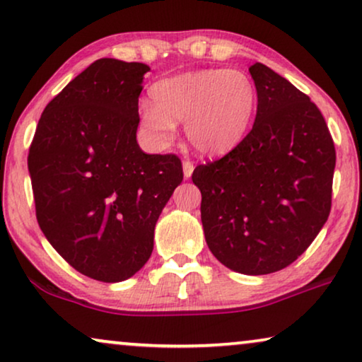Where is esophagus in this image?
<instances>
[{
  "label": "esophagus",
  "instance_id": "1",
  "mask_svg": "<svg viewBox=\"0 0 362 362\" xmlns=\"http://www.w3.org/2000/svg\"><path fill=\"white\" fill-rule=\"evenodd\" d=\"M192 171H194V165L191 163V161H185V163H182V173H185V180H189V177L192 176Z\"/></svg>",
  "mask_w": 362,
  "mask_h": 362
}]
</instances>
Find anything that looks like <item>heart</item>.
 Returning a JSON list of instances; mask_svg holds the SVG:
<instances>
[{
    "instance_id": "b5f03b06",
    "label": "heart",
    "mask_w": 362,
    "mask_h": 362,
    "mask_svg": "<svg viewBox=\"0 0 362 362\" xmlns=\"http://www.w3.org/2000/svg\"><path fill=\"white\" fill-rule=\"evenodd\" d=\"M153 104L140 107V119L155 144L168 145L175 122H185L189 144L204 155L235 148L248 132L256 109V88L238 70H199L165 78L151 90Z\"/></svg>"
}]
</instances>
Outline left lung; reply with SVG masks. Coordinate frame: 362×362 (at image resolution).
<instances>
[{
	"label": "left lung",
	"instance_id": "obj_1",
	"mask_svg": "<svg viewBox=\"0 0 362 362\" xmlns=\"http://www.w3.org/2000/svg\"><path fill=\"white\" fill-rule=\"evenodd\" d=\"M258 109L251 132L199 165L201 220L212 255L240 274L284 269L320 232L332 209L337 153L310 98L263 64L250 66Z\"/></svg>",
	"mask_w": 362,
	"mask_h": 362
}]
</instances>
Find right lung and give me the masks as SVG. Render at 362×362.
<instances>
[{
  "instance_id": "obj_1",
  "label": "right lung",
  "mask_w": 362,
  "mask_h": 362,
  "mask_svg": "<svg viewBox=\"0 0 362 362\" xmlns=\"http://www.w3.org/2000/svg\"><path fill=\"white\" fill-rule=\"evenodd\" d=\"M146 71L139 62H93L47 104L29 150L40 230L68 264L101 282L144 268L182 181L176 155H146L137 142Z\"/></svg>"
}]
</instances>
